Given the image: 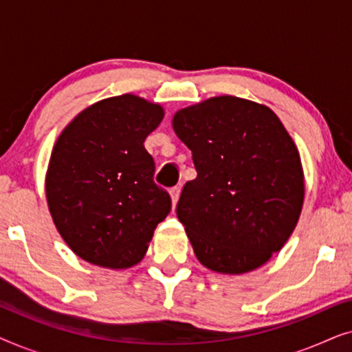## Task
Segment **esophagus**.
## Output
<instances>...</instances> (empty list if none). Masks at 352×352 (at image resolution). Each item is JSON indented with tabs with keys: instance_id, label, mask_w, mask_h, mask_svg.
Instances as JSON below:
<instances>
[{
	"instance_id": "esophagus-1",
	"label": "esophagus",
	"mask_w": 352,
	"mask_h": 352,
	"mask_svg": "<svg viewBox=\"0 0 352 352\" xmlns=\"http://www.w3.org/2000/svg\"><path fill=\"white\" fill-rule=\"evenodd\" d=\"M170 195H171V204H173V208H175L177 200H179V195H181V189L179 187H173V189L170 190Z\"/></svg>"
}]
</instances>
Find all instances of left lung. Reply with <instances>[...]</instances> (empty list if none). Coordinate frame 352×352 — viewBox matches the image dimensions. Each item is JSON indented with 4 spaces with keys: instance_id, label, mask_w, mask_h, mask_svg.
I'll use <instances>...</instances> for the list:
<instances>
[{
    "instance_id": "8db88e82",
    "label": "left lung",
    "mask_w": 352,
    "mask_h": 352,
    "mask_svg": "<svg viewBox=\"0 0 352 352\" xmlns=\"http://www.w3.org/2000/svg\"><path fill=\"white\" fill-rule=\"evenodd\" d=\"M173 129L197 170L176 206L197 259L232 276L261 267L290 239L305 201L292 136L271 109L235 96L177 110Z\"/></svg>"
}]
</instances>
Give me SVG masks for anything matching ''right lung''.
Instances as JSON below:
<instances>
[{"label":"right lung","instance_id":"obj_1","mask_svg":"<svg viewBox=\"0 0 352 352\" xmlns=\"http://www.w3.org/2000/svg\"><path fill=\"white\" fill-rule=\"evenodd\" d=\"M165 117L136 94L99 100L59 134L46 171V200L60 237L76 256L107 269L141 263L157 224L171 210L153 182L144 141Z\"/></svg>","mask_w":352,"mask_h":352}]
</instances>
